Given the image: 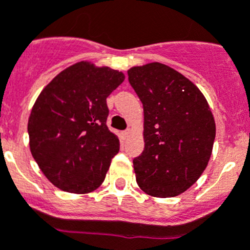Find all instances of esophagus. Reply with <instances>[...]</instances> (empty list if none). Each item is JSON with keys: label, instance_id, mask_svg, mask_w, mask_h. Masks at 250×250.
Returning a JSON list of instances; mask_svg holds the SVG:
<instances>
[{"label": "esophagus", "instance_id": "obj_1", "mask_svg": "<svg viewBox=\"0 0 250 250\" xmlns=\"http://www.w3.org/2000/svg\"><path fill=\"white\" fill-rule=\"evenodd\" d=\"M129 135H130V130H129V129L125 130V131H123V136L125 137V139H126V137L129 136Z\"/></svg>", "mask_w": 250, "mask_h": 250}]
</instances>
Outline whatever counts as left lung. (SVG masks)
<instances>
[{
    "instance_id": "1",
    "label": "left lung",
    "mask_w": 250,
    "mask_h": 250,
    "mask_svg": "<svg viewBox=\"0 0 250 250\" xmlns=\"http://www.w3.org/2000/svg\"><path fill=\"white\" fill-rule=\"evenodd\" d=\"M144 107L145 147L134 159L136 182L153 197L188 189L209 161L216 124L201 90L161 63L127 70Z\"/></svg>"
}]
</instances>
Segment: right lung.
Segmentation results:
<instances>
[{
  "label": "right lung",
  "mask_w": 250,
  "mask_h": 250,
  "mask_svg": "<svg viewBox=\"0 0 250 250\" xmlns=\"http://www.w3.org/2000/svg\"><path fill=\"white\" fill-rule=\"evenodd\" d=\"M119 70L79 62L40 94L28 120L33 159L54 186L89 193L105 180L119 139L106 126V98L124 82Z\"/></svg>",
  "instance_id": "add662e5"
}]
</instances>
